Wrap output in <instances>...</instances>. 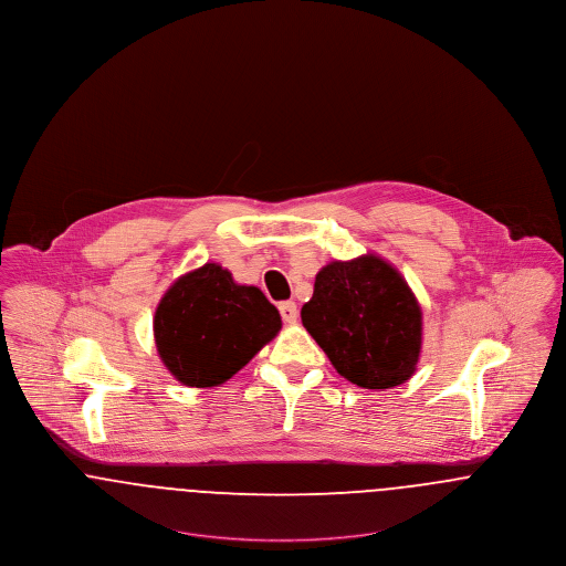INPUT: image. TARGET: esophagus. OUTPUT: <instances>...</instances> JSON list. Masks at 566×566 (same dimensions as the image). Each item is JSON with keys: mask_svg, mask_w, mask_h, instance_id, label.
<instances>
[{"mask_svg": "<svg viewBox=\"0 0 566 566\" xmlns=\"http://www.w3.org/2000/svg\"><path fill=\"white\" fill-rule=\"evenodd\" d=\"M280 314H282L284 323H297V316H300L297 303L295 301H282L280 303Z\"/></svg>", "mask_w": 566, "mask_h": 566, "instance_id": "obj_1", "label": "esophagus"}]
</instances>
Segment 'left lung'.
I'll use <instances>...</instances> for the list:
<instances>
[{"label":"left lung","mask_w":566,"mask_h":566,"mask_svg":"<svg viewBox=\"0 0 566 566\" xmlns=\"http://www.w3.org/2000/svg\"><path fill=\"white\" fill-rule=\"evenodd\" d=\"M301 323L357 387L391 389L417 369L421 305L398 269L376 254L323 266Z\"/></svg>","instance_id":"left-lung-1"}]
</instances>
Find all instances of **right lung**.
<instances>
[{
	"mask_svg": "<svg viewBox=\"0 0 566 566\" xmlns=\"http://www.w3.org/2000/svg\"><path fill=\"white\" fill-rule=\"evenodd\" d=\"M280 329V312L263 291L237 284L218 263L175 280L154 316L163 364L181 385L197 389L227 382Z\"/></svg>",
	"mask_w": 566,
	"mask_h": 566,
	"instance_id": "obj_1",
	"label": "right lung"
}]
</instances>
